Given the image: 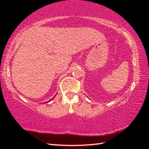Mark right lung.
Returning <instances> with one entry per match:
<instances>
[{"instance_id": "1", "label": "right lung", "mask_w": 149, "mask_h": 149, "mask_svg": "<svg viewBox=\"0 0 149 149\" xmlns=\"http://www.w3.org/2000/svg\"><path fill=\"white\" fill-rule=\"evenodd\" d=\"M52 99H53V98H52ZM52 99H51V100H52Z\"/></svg>"}]
</instances>
